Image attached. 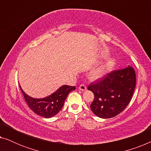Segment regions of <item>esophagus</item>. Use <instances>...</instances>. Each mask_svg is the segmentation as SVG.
I'll list each match as a JSON object with an SVG mask.
<instances>
[{
    "label": "esophagus",
    "mask_w": 151,
    "mask_h": 151,
    "mask_svg": "<svg viewBox=\"0 0 151 151\" xmlns=\"http://www.w3.org/2000/svg\"><path fill=\"white\" fill-rule=\"evenodd\" d=\"M79 89L81 90V91H86V86L85 84H80V86H79Z\"/></svg>",
    "instance_id": "obj_1"
}]
</instances>
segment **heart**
I'll return each mask as SVG.
<instances>
[{
  "instance_id": "b5f03b06",
  "label": "heart",
  "mask_w": 151,
  "mask_h": 151,
  "mask_svg": "<svg viewBox=\"0 0 151 151\" xmlns=\"http://www.w3.org/2000/svg\"><path fill=\"white\" fill-rule=\"evenodd\" d=\"M104 74V69H98L93 71L91 73V78L93 79H97V78H101Z\"/></svg>"
}]
</instances>
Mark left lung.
I'll return each instance as SVG.
<instances>
[{"label": "left lung", "instance_id": "1", "mask_svg": "<svg viewBox=\"0 0 151 151\" xmlns=\"http://www.w3.org/2000/svg\"><path fill=\"white\" fill-rule=\"evenodd\" d=\"M136 84L135 71L129 67L111 71L88 86L94 94L90 105L95 115L111 118L119 114L129 104Z\"/></svg>", "mask_w": 151, "mask_h": 151}]
</instances>
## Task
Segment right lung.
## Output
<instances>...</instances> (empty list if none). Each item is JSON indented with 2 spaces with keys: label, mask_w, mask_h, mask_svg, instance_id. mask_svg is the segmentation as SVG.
Segmentation results:
<instances>
[{
  "label": "right lung",
  "mask_w": 151,
  "mask_h": 151,
  "mask_svg": "<svg viewBox=\"0 0 151 151\" xmlns=\"http://www.w3.org/2000/svg\"><path fill=\"white\" fill-rule=\"evenodd\" d=\"M24 100L29 108L37 115L45 118L54 116L63 108L68 94L76 89V86L64 85L51 96L45 98L36 99L29 96L22 90Z\"/></svg>",
  "instance_id": "obj_1"
}]
</instances>
